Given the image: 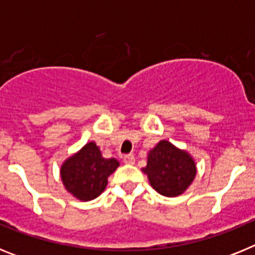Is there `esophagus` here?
Masks as SVG:
<instances>
[{"instance_id":"esophagus-1","label":"esophagus","mask_w":255,"mask_h":255,"mask_svg":"<svg viewBox=\"0 0 255 255\" xmlns=\"http://www.w3.org/2000/svg\"><path fill=\"white\" fill-rule=\"evenodd\" d=\"M123 161H124V163H126V164H134V162H135L134 154H125L124 155Z\"/></svg>"}]
</instances>
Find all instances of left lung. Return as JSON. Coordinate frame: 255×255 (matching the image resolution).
Segmentation results:
<instances>
[{
    "mask_svg": "<svg viewBox=\"0 0 255 255\" xmlns=\"http://www.w3.org/2000/svg\"><path fill=\"white\" fill-rule=\"evenodd\" d=\"M147 173L150 185L164 197H176L186 190L195 176V163L186 152L162 140L148 154Z\"/></svg>",
    "mask_w": 255,
    "mask_h": 255,
    "instance_id": "left-lung-1",
    "label": "left lung"
}]
</instances>
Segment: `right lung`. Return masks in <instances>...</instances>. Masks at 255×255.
<instances>
[{"mask_svg":"<svg viewBox=\"0 0 255 255\" xmlns=\"http://www.w3.org/2000/svg\"><path fill=\"white\" fill-rule=\"evenodd\" d=\"M119 167L117 159H106L96 143H88L61 168L65 188L78 199L92 200L105 190L108 176Z\"/></svg>","mask_w":255,"mask_h":255,"instance_id":"obj_1","label":"right lung"}]
</instances>
